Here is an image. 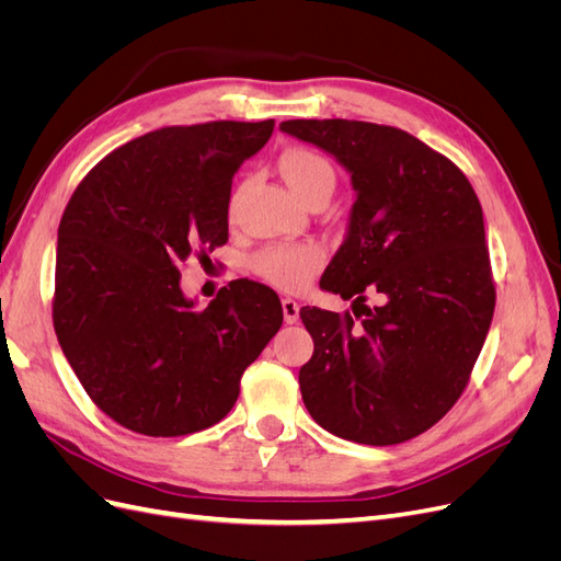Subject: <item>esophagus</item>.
Masks as SVG:
<instances>
[{
	"mask_svg": "<svg viewBox=\"0 0 561 561\" xmlns=\"http://www.w3.org/2000/svg\"><path fill=\"white\" fill-rule=\"evenodd\" d=\"M280 304H283V318H285V322H287V325H295V322L299 320V301L285 297Z\"/></svg>",
	"mask_w": 561,
	"mask_h": 561,
	"instance_id": "34e87169",
	"label": "esophagus"
}]
</instances>
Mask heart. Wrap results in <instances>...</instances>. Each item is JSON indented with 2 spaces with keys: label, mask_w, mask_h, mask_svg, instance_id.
Returning <instances> with one entry per match:
<instances>
[{
  "label": "heart",
  "mask_w": 561,
  "mask_h": 561,
  "mask_svg": "<svg viewBox=\"0 0 561 561\" xmlns=\"http://www.w3.org/2000/svg\"><path fill=\"white\" fill-rule=\"evenodd\" d=\"M278 168L285 182L290 184V190L301 201L311 192H316L318 186L334 184L332 165L311 149H285L278 159ZM236 201H239V196H233L231 208L236 206ZM322 262H325V252H322L320 245L297 243L266 248L254 257L252 266L264 280L274 283L276 287H283V290H299V287H304L313 278Z\"/></svg>",
  "instance_id": "obj_1"
}]
</instances>
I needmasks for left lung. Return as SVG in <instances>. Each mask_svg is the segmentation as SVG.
Instances as JSON below:
<instances>
[{"label": "left lung", "mask_w": 561, "mask_h": 561, "mask_svg": "<svg viewBox=\"0 0 561 561\" xmlns=\"http://www.w3.org/2000/svg\"><path fill=\"white\" fill-rule=\"evenodd\" d=\"M280 130L332 154L355 190L346 239L320 287L353 297L364 320L299 311L313 336L299 369L304 404L351 443H407L461 398L494 318L478 194L447 157L393 126L293 118ZM365 286L385 297L381 308L364 307Z\"/></svg>", "instance_id": "obj_1"}]
</instances>
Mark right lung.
<instances>
[{
  "instance_id": "add662e5",
  "label": "right lung",
  "mask_w": 561,
  "mask_h": 561,
  "mask_svg": "<svg viewBox=\"0 0 561 561\" xmlns=\"http://www.w3.org/2000/svg\"><path fill=\"white\" fill-rule=\"evenodd\" d=\"M274 118L168 126L114 149L58 227L54 328L89 398L124 428L190 435L222 421L283 325L271 287L233 280L206 309L180 268L229 239L231 180Z\"/></svg>"
}]
</instances>
